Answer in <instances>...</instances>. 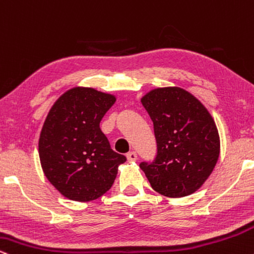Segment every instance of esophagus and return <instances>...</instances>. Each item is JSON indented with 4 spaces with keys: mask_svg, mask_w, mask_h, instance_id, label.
<instances>
[{
    "mask_svg": "<svg viewBox=\"0 0 254 254\" xmlns=\"http://www.w3.org/2000/svg\"><path fill=\"white\" fill-rule=\"evenodd\" d=\"M127 159L129 160V162H135L136 159H138V156H136V153L134 151H130L127 153Z\"/></svg>",
    "mask_w": 254,
    "mask_h": 254,
    "instance_id": "1",
    "label": "esophagus"
}]
</instances>
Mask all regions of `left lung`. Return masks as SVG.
Listing matches in <instances>:
<instances>
[{"label": "left lung", "instance_id": "obj_1", "mask_svg": "<svg viewBox=\"0 0 254 254\" xmlns=\"http://www.w3.org/2000/svg\"><path fill=\"white\" fill-rule=\"evenodd\" d=\"M153 122L157 154L141 162L151 187L168 197L195 192L215 168L220 139L211 115L181 88H160L141 100Z\"/></svg>", "mask_w": 254, "mask_h": 254}]
</instances>
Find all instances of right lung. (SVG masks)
I'll list each match as a JSON object with an SVG mask.
<instances>
[{"mask_svg":"<svg viewBox=\"0 0 254 254\" xmlns=\"http://www.w3.org/2000/svg\"><path fill=\"white\" fill-rule=\"evenodd\" d=\"M115 102L112 95L73 88L51 108L39 139V157L50 183L65 197L88 202L114 183L124 154L112 150L100 122Z\"/></svg>","mask_w":254,"mask_h":254,"instance_id":"right-lung-1","label":"right lung"}]
</instances>
